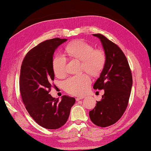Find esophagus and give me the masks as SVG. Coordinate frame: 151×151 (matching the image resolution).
Returning <instances> with one entry per match:
<instances>
[{"instance_id": "obj_1", "label": "esophagus", "mask_w": 151, "mask_h": 151, "mask_svg": "<svg viewBox=\"0 0 151 151\" xmlns=\"http://www.w3.org/2000/svg\"><path fill=\"white\" fill-rule=\"evenodd\" d=\"M83 98H84V97H77V98H76V101H79V100L82 99Z\"/></svg>"}]
</instances>
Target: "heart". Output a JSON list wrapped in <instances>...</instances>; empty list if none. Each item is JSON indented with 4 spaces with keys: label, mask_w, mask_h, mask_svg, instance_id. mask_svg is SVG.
I'll list each match as a JSON object with an SVG mask.
<instances>
[{
    "label": "heart",
    "mask_w": 151,
    "mask_h": 151,
    "mask_svg": "<svg viewBox=\"0 0 151 151\" xmlns=\"http://www.w3.org/2000/svg\"><path fill=\"white\" fill-rule=\"evenodd\" d=\"M65 51L70 58L81 60V70H86L91 76L99 75L104 68L107 57L105 52L93 47L84 40H76L66 47ZM52 68L58 77L66 74L67 59L64 55L58 54L52 60ZM91 84L90 77L82 74L70 76L63 82L65 91L70 94L81 96L88 89Z\"/></svg>",
    "instance_id": "heart-1"
}]
</instances>
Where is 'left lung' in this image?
<instances>
[{
	"label": "left lung",
	"instance_id": "obj_1",
	"mask_svg": "<svg viewBox=\"0 0 151 151\" xmlns=\"http://www.w3.org/2000/svg\"><path fill=\"white\" fill-rule=\"evenodd\" d=\"M101 41L106 63L93 89H104V94L89 112L91 121L106 127L117 122L126 111L131 95L132 76L126 57L115 43L101 34H93Z\"/></svg>",
	"mask_w": 151,
	"mask_h": 151
}]
</instances>
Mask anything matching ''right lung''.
Returning <instances> with one entry per match:
<instances>
[{"instance_id": "1", "label": "right lung", "mask_w": 151, "mask_h": 151, "mask_svg": "<svg viewBox=\"0 0 151 151\" xmlns=\"http://www.w3.org/2000/svg\"><path fill=\"white\" fill-rule=\"evenodd\" d=\"M66 40L54 38L40 43L25 55L20 68L19 87L25 109L39 125L49 129L64 126L76 102L74 97L63 96L59 101L49 93L54 86L53 55Z\"/></svg>"}]
</instances>
